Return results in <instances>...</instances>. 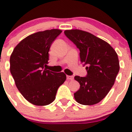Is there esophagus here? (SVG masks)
<instances>
[{
	"mask_svg": "<svg viewBox=\"0 0 132 132\" xmlns=\"http://www.w3.org/2000/svg\"><path fill=\"white\" fill-rule=\"evenodd\" d=\"M67 79H68V80H73V77L72 76H67Z\"/></svg>",
	"mask_w": 132,
	"mask_h": 132,
	"instance_id": "1",
	"label": "esophagus"
}]
</instances>
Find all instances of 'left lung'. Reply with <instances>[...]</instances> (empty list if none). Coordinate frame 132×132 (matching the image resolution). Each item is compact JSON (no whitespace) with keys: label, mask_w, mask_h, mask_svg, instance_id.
I'll return each instance as SVG.
<instances>
[{"label":"left lung","mask_w":132,"mask_h":132,"mask_svg":"<svg viewBox=\"0 0 132 132\" xmlns=\"http://www.w3.org/2000/svg\"><path fill=\"white\" fill-rule=\"evenodd\" d=\"M64 34L79 49L81 62L87 65L86 76L74 77L80 85L74 93L75 99L84 105L97 104L114 84L120 70L118 54L107 42L89 32L70 29Z\"/></svg>","instance_id":"8db88e82"}]
</instances>
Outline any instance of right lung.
I'll return each mask as SVG.
<instances>
[{"label":"right lung","instance_id":"right-lung-1","mask_svg":"<svg viewBox=\"0 0 132 132\" xmlns=\"http://www.w3.org/2000/svg\"><path fill=\"white\" fill-rule=\"evenodd\" d=\"M61 33L60 29H53L31 34L18 44L10 56V73L18 89L37 106L54 101L58 89L66 79L64 72L45 68L51 44Z\"/></svg>","mask_w":132,"mask_h":132}]
</instances>
